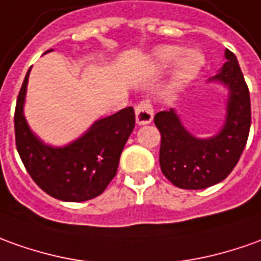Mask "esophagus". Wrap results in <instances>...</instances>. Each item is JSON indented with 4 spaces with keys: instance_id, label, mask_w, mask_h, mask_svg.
I'll return each mask as SVG.
<instances>
[{
    "instance_id": "34e87169",
    "label": "esophagus",
    "mask_w": 261,
    "mask_h": 261,
    "mask_svg": "<svg viewBox=\"0 0 261 261\" xmlns=\"http://www.w3.org/2000/svg\"><path fill=\"white\" fill-rule=\"evenodd\" d=\"M135 112H136V123L138 125H146V123H150L153 119V108H152L149 100H142L141 103H138Z\"/></svg>"
}]
</instances>
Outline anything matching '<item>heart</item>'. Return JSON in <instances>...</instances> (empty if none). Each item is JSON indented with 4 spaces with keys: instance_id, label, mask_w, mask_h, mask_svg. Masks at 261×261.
Returning a JSON list of instances; mask_svg holds the SVG:
<instances>
[{
    "instance_id": "b5f03b06",
    "label": "heart",
    "mask_w": 261,
    "mask_h": 261,
    "mask_svg": "<svg viewBox=\"0 0 261 261\" xmlns=\"http://www.w3.org/2000/svg\"><path fill=\"white\" fill-rule=\"evenodd\" d=\"M180 52L179 46L165 45L153 52V61L158 66H166ZM204 65V55L199 49H186L180 54L175 64V81L186 82L195 78Z\"/></svg>"
}]
</instances>
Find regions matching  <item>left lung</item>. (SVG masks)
Wrapping results in <instances>:
<instances>
[{
    "mask_svg": "<svg viewBox=\"0 0 261 261\" xmlns=\"http://www.w3.org/2000/svg\"><path fill=\"white\" fill-rule=\"evenodd\" d=\"M227 62L212 81L229 86L223 129L210 139H197L182 126L173 109L154 115L161 132L162 173L180 189H206L224 180L234 169L247 143L251 123L250 92L236 55L226 49Z\"/></svg>",
    "mask_w": 261,
    "mask_h": 261,
    "instance_id": "left-lung-1",
    "label": "left lung"
}]
</instances>
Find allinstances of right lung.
Instances as JSON below:
<instances>
[{
    "mask_svg": "<svg viewBox=\"0 0 261 261\" xmlns=\"http://www.w3.org/2000/svg\"><path fill=\"white\" fill-rule=\"evenodd\" d=\"M28 75L30 71L14 115L15 145L27 172L45 193L64 202H85L99 196L118 172L120 153L135 127L134 108L95 122L82 138L65 148H51L32 134L24 118Z\"/></svg>",
    "mask_w": 261,
    "mask_h": 261,
    "instance_id": "right-lung-1",
    "label": "right lung"
}]
</instances>
